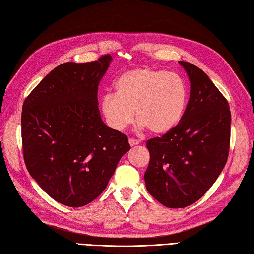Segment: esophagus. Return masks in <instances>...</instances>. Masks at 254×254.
<instances>
[{"label": "esophagus", "instance_id": "obj_1", "mask_svg": "<svg viewBox=\"0 0 254 254\" xmlns=\"http://www.w3.org/2000/svg\"><path fill=\"white\" fill-rule=\"evenodd\" d=\"M128 143H130L131 146H135V145L139 144V141H137L135 138H128Z\"/></svg>", "mask_w": 254, "mask_h": 254}]
</instances>
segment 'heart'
Listing matches in <instances>:
<instances>
[{
  "label": "heart",
  "instance_id": "heart-1",
  "mask_svg": "<svg viewBox=\"0 0 254 254\" xmlns=\"http://www.w3.org/2000/svg\"><path fill=\"white\" fill-rule=\"evenodd\" d=\"M116 95L101 100L107 123L123 131L135 118L141 127L156 135L170 132L182 120L189 104L188 86L179 74L164 69L135 67L115 82Z\"/></svg>",
  "mask_w": 254,
  "mask_h": 254
}]
</instances>
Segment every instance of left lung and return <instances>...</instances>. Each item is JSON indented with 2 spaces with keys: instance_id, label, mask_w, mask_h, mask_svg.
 I'll return each instance as SVG.
<instances>
[{
  "instance_id": "8db88e82",
  "label": "left lung",
  "mask_w": 254,
  "mask_h": 254,
  "mask_svg": "<svg viewBox=\"0 0 254 254\" xmlns=\"http://www.w3.org/2000/svg\"><path fill=\"white\" fill-rule=\"evenodd\" d=\"M191 82L187 111L170 132L146 142L147 191L170 208L198 201L227 163L231 115L227 99L201 68L179 61Z\"/></svg>"
}]
</instances>
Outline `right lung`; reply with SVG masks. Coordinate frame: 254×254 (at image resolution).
<instances>
[{
	"label": "right lung",
	"mask_w": 254,
	"mask_h": 254,
	"mask_svg": "<svg viewBox=\"0 0 254 254\" xmlns=\"http://www.w3.org/2000/svg\"><path fill=\"white\" fill-rule=\"evenodd\" d=\"M110 61L104 55L97 61L63 63L24 101L27 170L48 195L66 206L80 207L98 197L131 148L127 136L100 118L98 85Z\"/></svg>",
	"instance_id": "1"
}]
</instances>
